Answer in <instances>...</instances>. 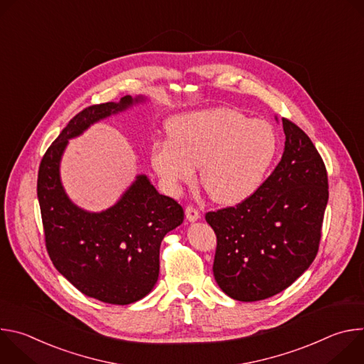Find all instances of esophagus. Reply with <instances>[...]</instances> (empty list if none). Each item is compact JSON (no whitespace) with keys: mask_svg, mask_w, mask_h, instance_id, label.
<instances>
[{"mask_svg":"<svg viewBox=\"0 0 364 364\" xmlns=\"http://www.w3.org/2000/svg\"><path fill=\"white\" fill-rule=\"evenodd\" d=\"M186 218L188 222H196L200 219V212L196 209L194 205H187L186 207Z\"/></svg>","mask_w":364,"mask_h":364,"instance_id":"esophagus-1","label":"esophagus"}]
</instances>
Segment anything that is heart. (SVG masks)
Listing matches in <instances>:
<instances>
[{
    "mask_svg": "<svg viewBox=\"0 0 364 364\" xmlns=\"http://www.w3.org/2000/svg\"><path fill=\"white\" fill-rule=\"evenodd\" d=\"M167 141L151 149L154 170L171 191L196 177L215 201L236 204L261 187L278 154L274 127L229 108L180 115L168 122Z\"/></svg>",
    "mask_w": 364,
    "mask_h": 364,
    "instance_id": "b5f03b06",
    "label": "heart"
}]
</instances>
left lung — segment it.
<instances>
[{"mask_svg": "<svg viewBox=\"0 0 364 364\" xmlns=\"http://www.w3.org/2000/svg\"><path fill=\"white\" fill-rule=\"evenodd\" d=\"M285 149L271 176L235 207L207 212L216 233L213 274L236 301H261L287 289L320 247L328 176L308 135L282 118Z\"/></svg>", "mask_w": 364, "mask_h": 364, "instance_id": "8db88e82", "label": "left lung"}]
</instances>
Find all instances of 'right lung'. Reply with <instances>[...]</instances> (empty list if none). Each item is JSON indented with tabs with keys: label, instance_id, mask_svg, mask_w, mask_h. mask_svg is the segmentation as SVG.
Returning a JSON list of instances; mask_svg holds the SVG:
<instances>
[{
	"label": "right lung",
	"instance_id": "add662e5",
	"mask_svg": "<svg viewBox=\"0 0 364 364\" xmlns=\"http://www.w3.org/2000/svg\"><path fill=\"white\" fill-rule=\"evenodd\" d=\"M138 100L124 96L119 103H99L75 115L43 155L37 178L51 262L82 294L114 305L132 304L151 292L160 274L161 242L183 223L184 210L139 176L111 209L87 213L68 198L59 164L68 139Z\"/></svg>",
	"mask_w": 364,
	"mask_h": 364
}]
</instances>
